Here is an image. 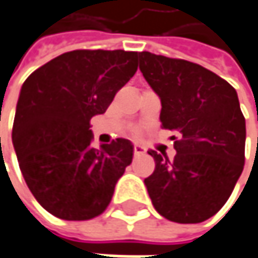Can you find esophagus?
Returning <instances> with one entry per match:
<instances>
[{
	"label": "esophagus",
	"mask_w": 258,
	"mask_h": 258,
	"mask_svg": "<svg viewBox=\"0 0 258 258\" xmlns=\"http://www.w3.org/2000/svg\"><path fill=\"white\" fill-rule=\"evenodd\" d=\"M144 153H146V149H144L143 146H140V144L134 146V156H142Z\"/></svg>",
	"instance_id": "1"
}]
</instances>
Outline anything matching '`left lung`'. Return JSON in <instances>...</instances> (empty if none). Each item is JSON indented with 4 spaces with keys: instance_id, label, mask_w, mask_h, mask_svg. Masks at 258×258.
<instances>
[{
    "instance_id": "left-lung-1",
    "label": "left lung",
    "mask_w": 258,
    "mask_h": 258,
    "mask_svg": "<svg viewBox=\"0 0 258 258\" xmlns=\"http://www.w3.org/2000/svg\"><path fill=\"white\" fill-rule=\"evenodd\" d=\"M140 71L162 102V128L172 137L174 160L150 150L155 171L144 179L156 212L178 223L216 215L232 194L245 162V118L235 89L199 64L139 53Z\"/></svg>"
}]
</instances>
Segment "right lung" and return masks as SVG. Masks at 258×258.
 <instances>
[{
	"label": "right lung",
	"instance_id": "1",
	"mask_svg": "<svg viewBox=\"0 0 258 258\" xmlns=\"http://www.w3.org/2000/svg\"><path fill=\"white\" fill-rule=\"evenodd\" d=\"M137 52L77 49L35 70L23 83L13 144L29 189L64 220H89L111 203L133 160L125 139L93 149L92 116L103 114L137 71Z\"/></svg>",
	"mask_w": 258,
	"mask_h": 258
}]
</instances>
